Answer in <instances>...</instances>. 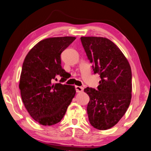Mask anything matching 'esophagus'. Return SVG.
<instances>
[{
    "mask_svg": "<svg viewBox=\"0 0 151 151\" xmlns=\"http://www.w3.org/2000/svg\"><path fill=\"white\" fill-rule=\"evenodd\" d=\"M75 88H76V92L77 93H81L83 91V90H84V88L83 87H80V86H76Z\"/></svg>",
    "mask_w": 151,
    "mask_h": 151,
    "instance_id": "34e87169",
    "label": "esophagus"
}]
</instances>
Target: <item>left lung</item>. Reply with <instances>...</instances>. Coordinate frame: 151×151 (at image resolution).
Masks as SVG:
<instances>
[{
	"mask_svg": "<svg viewBox=\"0 0 151 151\" xmlns=\"http://www.w3.org/2000/svg\"><path fill=\"white\" fill-rule=\"evenodd\" d=\"M81 42L94 73L101 77L97 90L87 87L89 122L105 130L120 120L132 98V71L127 58L111 40L103 37H81Z\"/></svg>",
	"mask_w": 151,
	"mask_h": 151,
	"instance_id": "8db88e82",
	"label": "left lung"
}]
</instances>
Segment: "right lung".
Instances as JSON below:
<instances>
[{"mask_svg": "<svg viewBox=\"0 0 151 151\" xmlns=\"http://www.w3.org/2000/svg\"><path fill=\"white\" fill-rule=\"evenodd\" d=\"M75 39L65 36L43 40L24 60L19 85L21 98L32 118L43 126L60 122L75 96L74 86L53 83L57 75L62 76V82L66 80L60 54Z\"/></svg>", "mask_w": 151, "mask_h": 151, "instance_id": "add662e5", "label": "right lung"}]
</instances>
